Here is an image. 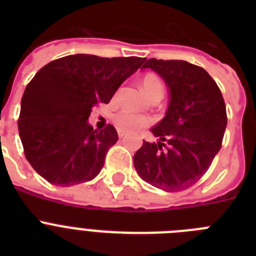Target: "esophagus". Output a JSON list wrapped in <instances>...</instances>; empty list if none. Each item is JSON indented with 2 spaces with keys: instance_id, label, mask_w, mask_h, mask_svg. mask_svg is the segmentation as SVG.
<instances>
[{
  "instance_id": "1",
  "label": "esophagus",
  "mask_w": 256,
  "mask_h": 256,
  "mask_svg": "<svg viewBox=\"0 0 256 256\" xmlns=\"http://www.w3.org/2000/svg\"><path fill=\"white\" fill-rule=\"evenodd\" d=\"M118 136H119V138H123V137H126V132H123V130H118Z\"/></svg>"
}]
</instances>
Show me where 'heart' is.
<instances>
[{"label":"heart","mask_w":256,"mask_h":256,"mask_svg":"<svg viewBox=\"0 0 256 256\" xmlns=\"http://www.w3.org/2000/svg\"><path fill=\"white\" fill-rule=\"evenodd\" d=\"M142 88H144V94L148 97L154 96H162L164 94V86L160 78L155 74H146L142 78ZM152 123L148 115L137 114V112H130L126 108H123L119 112H116L114 116V124L119 130L123 132H133V130H141L144 126H148Z\"/></svg>","instance_id":"obj_1"}]
</instances>
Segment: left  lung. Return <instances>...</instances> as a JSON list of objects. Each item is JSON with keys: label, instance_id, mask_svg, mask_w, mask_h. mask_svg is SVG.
<instances>
[{"label": "left lung", "instance_id": "obj_1", "mask_svg": "<svg viewBox=\"0 0 256 256\" xmlns=\"http://www.w3.org/2000/svg\"><path fill=\"white\" fill-rule=\"evenodd\" d=\"M144 68L162 76L170 102L151 132L162 142L144 141L133 162L140 177L168 192L194 186L222 148L227 126L224 98L205 69L183 60L148 58Z\"/></svg>", "mask_w": 256, "mask_h": 256}]
</instances>
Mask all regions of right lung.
Listing matches in <instances>:
<instances>
[{"label": "right lung", "mask_w": 256, "mask_h": 256, "mask_svg": "<svg viewBox=\"0 0 256 256\" xmlns=\"http://www.w3.org/2000/svg\"><path fill=\"white\" fill-rule=\"evenodd\" d=\"M144 61L78 54L38 70L22 94L18 126L24 155L40 177L68 187L100 173L118 133L112 124L94 130L87 119Z\"/></svg>", "instance_id": "add662e5"}]
</instances>
